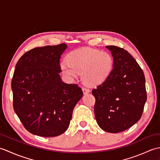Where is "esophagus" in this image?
Listing matches in <instances>:
<instances>
[{
    "instance_id": "obj_1",
    "label": "esophagus",
    "mask_w": 160,
    "mask_h": 160,
    "mask_svg": "<svg viewBox=\"0 0 160 160\" xmlns=\"http://www.w3.org/2000/svg\"><path fill=\"white\" fill-rule=\"evenodd\" d=\"M82 91H83V93L84 94H87L90 92V90L89 89H87V88L85 87H82Z\"/></svg>"
}]
</instances>
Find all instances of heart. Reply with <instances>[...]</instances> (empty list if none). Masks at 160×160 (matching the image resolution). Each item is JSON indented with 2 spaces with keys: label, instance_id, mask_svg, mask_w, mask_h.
Returning <instances> with one entry per match:
<instances>
[{
  "label": "heart",
  "instance_id": "heart-1",
  "mask_svg": "<svg viewBox=\"0 0 160 160\" xmlns=\"http://www.w3.org/2000/svg\"><path fill=\"white\" fill-rule=\"evenodd\" d=\"M113 58L111 54L98 49L84 48L75 50L61 61V71L67 78L73 80L78 73L85 83L98 85L106 80L113 68Z\"/></svg>",
  "mask_w": 160,
  "mask_h": 160
}]
</instances>
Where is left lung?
I'll use <instances>...</instances> for the list:
<instances>
[{
	"label": "left lung",
	"mask_w": 160,
	"mask_h": 160,
	"mask_svg": "<svg viewBox=\"0 0 160 160\" xmlns=\"http://www.w3.org/2000/svg\"><path fill=\"white\" fill-rule=\"evenodd\" d=\"M106 47L113 58V68L107 79L92 90L94 113L102 130L116 133L140 119L147 98L145 77L127 51L116 46Z\"/></svg>",
	"instance_id": "obj_1"
}]
</instances>
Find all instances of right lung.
<instances>
[{"label": "right lung", "mask_w": 160, "mask_h": 160, "mask_svg": "<svg viewBox=\"0 0 160 160\" xmlns=\"http://www.w3.org/2000/svg\"><path fill=\"white\" fill-rule=\"evenodd\" d=\"M67 48L64 43L37 47L23 54L16 65L13 109L33 135L50 138L65 132L83 96L77 84H67L60 78V59Z\"/></svg>", "instance_id": "right-lung-1"}]
</instances>
